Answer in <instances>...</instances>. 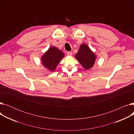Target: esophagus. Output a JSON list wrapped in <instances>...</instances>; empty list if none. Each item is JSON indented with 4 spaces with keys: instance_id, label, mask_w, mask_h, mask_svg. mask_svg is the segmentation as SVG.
I'll return each mask as SVG.
<instances>
[{
    "instance_id": "1",
    "label": "esophagus",
    "mask_w": 134,
    "mask_h": 134,
    "mask_svg": "<svg viewBox=\"0 0 134 134\" xmlns=\"http://www.w3.org/2000/svg\"><path fill=\"white\" fill-rule=\"evenodd\" d=\"M67 55L68 56H72L73 55V52H68L67 53Z\"/></svg>"
}]
</instances>
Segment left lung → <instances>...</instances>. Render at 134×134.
<instances>
[{
    "mask_svg": "<svg viewBox=\"0 0 134 134\" xmlns=\"http://www.w3.org/2000/svg\"><path fill=\"white\" fill-rule=\"evenodd\" d=\"M75 57L86 69L93 66L96 59V55L85 44H82L80 46L79 51L75 54Z\"/></svg>",
    "mask_w": 134,
    "mask_h": 134,
    "instance_id": "1",
    "label": "left lung"
}]
</instances>
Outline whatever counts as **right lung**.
Instances as JSON below:
<instances>
[{"label":"right lung","mask_w":134,"mask_h":134,"mask_svg":"<svg viewBox=\"0 0 134 134\" xmlns=\"http://www.w3.org/2000/svg\"><path fill=\"white\" fill-rule=\"evenodd\" d=\"M64 56V54L59 49L55 47H51L42 56V65L50 71H54Z\"/></svg>","instance_id":"right-lung-1"}]
</instances>
